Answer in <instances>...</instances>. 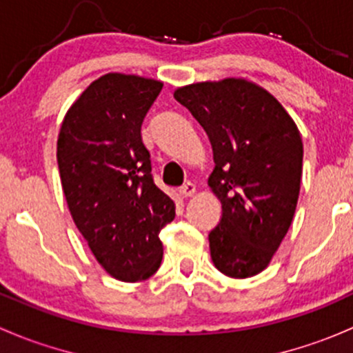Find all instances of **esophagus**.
<instances>
[{"instance_id": "1", "label": "esophagus", "mask_w": 353, "mask_h": 353, "mask_svg": "<svg viewBox=\"0 0 353 353\" xmlns=\"http://www.w3.org/2000/svg\"><path fill=\"white\" fill-rule=\"evenodd\" d=\"M194 192H196V186L192 183H186L179 188V194L183 196V198H189V196H192Z\"/></svg>"}]
</instances>
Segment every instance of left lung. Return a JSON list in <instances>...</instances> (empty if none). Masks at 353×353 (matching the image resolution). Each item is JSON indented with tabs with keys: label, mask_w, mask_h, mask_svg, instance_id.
Wrapping results in <instances>:
<instances>
[{
	"label": "left lung",
	"mask_w": 353,
	"mask_h": 353,
	"mask_svg": "<svg viewBox=\"0 0 353 353\" xmlns=\"http://www.w3.org/2000/svg\"><path fill=\"white\" fill-rule=\"evenodd\" d=\"M174 98L208 133L214 169L208 186L221 203L210 232L214 267L245 279L262 272L291 226L303 174V142L279 101L252 81L177 88Z\"/></svg>",
	"instance_id": "left-lung-1"
}]
</instances>
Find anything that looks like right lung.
I'll return each mask as SVG.
<instances>
[{"label": "right lung", "mask_w": 353, "mask_h": 353, "mask_svg": "<svg viewBox=\"0 0 353 353\" xmlns=\"http://www.w3.org/2000/svg\"><path fill=\"white\" fill-rule=\"evenodd\" d=\"M164 84L110 72L72 103L57 139L69 211L96 261L123 283L145 281L162 262L159 233L176 205L154 183L142 121Z\"/></svg>", "instance_id": "add662e5"}]
</instances>
